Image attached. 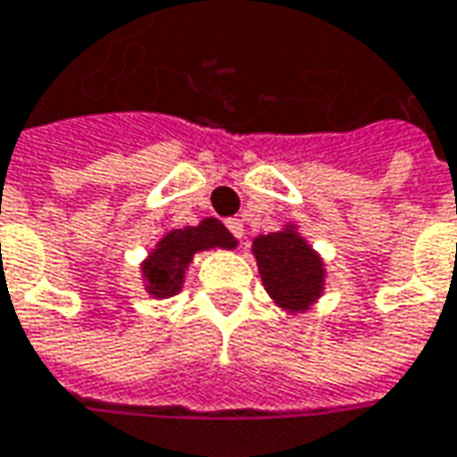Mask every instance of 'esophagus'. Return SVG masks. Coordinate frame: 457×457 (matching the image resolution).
<instances>
[{
    "mask_svg": "<svg viewBox=\"0 0 457 457\" xmlns=\"http://www.w3.org/2000/svg\"><path fill=\"white\" fill-rule=\"evenodd\" d=\"M228 229L232 232V237L242 239V235H245V228H242V220H228Z\"/></svg>",
    "mask_w": 457,
    "mask_h": 457,
    "instance_id": "1",
    "label": "esophagus"
}]
</instances>
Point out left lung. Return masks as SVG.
Wrapping results in <instances>:
<instances>
[{
    "instance_id": "obj_1",
    "label": "left lung",
    "mask_w": 457,
    "mask_h": 457,
    "mask_svg": "<svg viewBox=\"0 0 457 457\" xmlns=\"http://www.w3.org/2000/svg\"><path fill=\"white\" fill-rule=\"evenodd\" d=\"M252 254L267 295L284 312L302 314L324 295V260L292 222L277 232L254 237Z\"/></svg>"
}]
</instances>
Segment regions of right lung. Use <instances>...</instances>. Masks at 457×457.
Segmentation results:
<instances>
[{
  "label": "right lung",
  "mask_w": 457,
  "mask_h": 457,
  "mask_svg": "<svg viewBox=\"0 0 457 457\" xmlns=\"http://www.w3.org/2000/svg\"><path fill=\"white\" fill-rule=\"evenodd\" d=\"M232 250L237 239L229 229L215 218L200 220L195 228L168 229L158 242L155 250L140 262L143 287L153 299H168L183 289L185 272L197 252L205 250Z\"/></svg>",
  "instance_id": "right-lung-1"
}]
</instances>
